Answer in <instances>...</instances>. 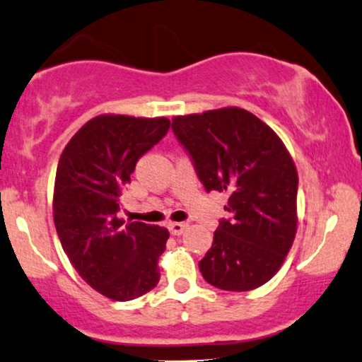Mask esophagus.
Instances as JSON below:
<instances>
[{"instance_id": "esophagus-1", "label": "esophagus", "mask_w": 362, "mask_h": 362, "mask_svg": "<svg viewBox=\"0 0 362 362\" xmlns=\"http://www.w3.org/2000/svg\"><path fill=\"white\" fill-rule=\"evenodd\" d=\"M189 227L185 222H172L168 226V230H170L172 235H182L185 232V228Z\"/></svg>"}]
</instances>
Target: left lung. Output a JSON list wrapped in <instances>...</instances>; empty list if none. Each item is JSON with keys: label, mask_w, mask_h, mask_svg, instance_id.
<instances>
[{"label": "left lung", "mask_w": 362, "mask_h": 362, "mask_svg": "<svg viewBox=\"0 0 362 362\" xmlns=\"http://www.w3.org/2000/svg\"><path fill=\"white\" fill-rule=\"evenodd\" d=\"M207 192H227L214 244L199 262L222 291H252L276 276L297 232L299 177L289 150L271 127L239 107L172 118Z\"/></svg>", "instance_id": "obj_1"}]
</instances>
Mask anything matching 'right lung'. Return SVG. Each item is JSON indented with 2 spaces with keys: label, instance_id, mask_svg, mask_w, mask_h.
I'll list each match as a JSON object with an SVG mask.
<instances>
[{
  "label": "right lung",
  "instance_id": "obj_1",
  "mask_svg": "<svg viewBox=\"0 0 362 362\" xmlns=\"http://www.w3.org/2000/svg\"><path fill=\"white\" fill-rule=\"evenodd\" d=\"M168 128L165 117L105 113L86 122L59 157L53 192L59 242L80 277L108 299H136L160 281L168 230L125 223L117 212L139 158Z\"/></svg>",
  "mask_w": 362,
  "mask_h": 362
}]
</instances>
